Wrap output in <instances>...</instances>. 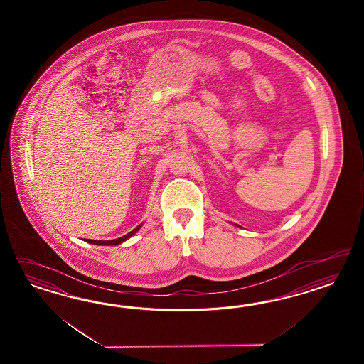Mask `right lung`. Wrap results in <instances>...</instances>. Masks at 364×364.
<instances>
[{
  "label": "right lung",
  "instance_id": "add662e5",
  "mask_svg": "<svg viewBox=\"0 0 364 364\" xmlns=\"http://www.w3.org/2000/svg\"><path fill=\"white\" fill-rule=\"evenodd\" d=\"M141 225H143V224L137 225L133 231L129 232V233H127L125 236L119 237V239H114V240H90V239H85V242H90V244H97V245H119V244H122V242H125V240H128L131 236H133L136 232L139 231V230L141 228Z\"/></svg>",
  "mask_w": 364,
  "mask_h": 364
}]
</instances>
